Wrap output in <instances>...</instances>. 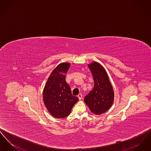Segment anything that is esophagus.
<instances>
[{"instance_id":"esophagus-1","label":"esophagus","mask_w":151,"mask_h":151,"mask_svg":"<svg viewBox=\"0 0 151 151\" xmlns=\"http://www.w3.org/2000/svg\"><path fill=\"white\" fill-rule=\"evenodd\" d=\"M78 98H79V100H81L82 99V94L81 93H79L78 96Z\"/></svg>"}]
</instances>
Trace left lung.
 I'll return each mask as SVG.
<instances>
[{
  "mask_svg": "<svg viewBox=\"0 0 151 151\" xmlns=\"http://www.w3.org/2000/svg\"><path fill=\"white\" fill-rule=\"evenodd\" d=\"M93 78V89L84 97L90 110L96 115L105 113L111 108L114 94L105 68L98 62L88 65Z\"/></svg>",
  "mask_w": 151,
  "mask_h": 151,
  "instance_id": "8db88e82",
  "label": "left lung"
}]
</instances>
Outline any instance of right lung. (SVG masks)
Wrapping results in <instances>:
<instances>
[{
    "label": "right lung",
    "mask_w": 151,
    "mask_h": 151,
    "mask_svg": "<svg viewBox=\"0 0 151 151\" xmlns=\"http://www.w3.org/2000/svg\"><path fill=\"white\" fill-rule=\"evenodd\" d=\"M70 63L58 65L51 73L44 87L43 100L45 106L51 115L57 118H64L71 113L79 99L72 96L70 86L65 81V74Z\"/></svg>",
    "instance_id": "right-lung-1"
}]
</instances>
